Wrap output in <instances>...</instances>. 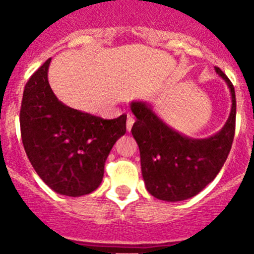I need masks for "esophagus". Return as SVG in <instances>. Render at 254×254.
I'll return each instance as SVG.
<instances>
[{"label":"esophagus","mask_w":254,"mask_h":254,"mask_svg":"<svg viewBox=\"0 0 254 254\" xmlns=\"http://www.w3.org/2000/svg\"><path fill=\"white\" fill-rule=\"evenodd\" d=\"M133 123H134V118H133V116H131V114H128V116H127V131H131V128H132V126H133Z\"/></svg>","instance_id":"esophagus-1"}]
</instances>
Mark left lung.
<instances>
[{"label":"left lung","mask_w":254,"mask_h":254,"mask_svg":"<svg viewBox=\"0 0 254 254\" xmlns=\"http://www.w3.org/2000/svg\"><path fill=\"white\" fill-rule=\"evenodd\" d=\"M215 71L230 90L232 111L223 128L207 138H190L170 128L149 103L129 104L136 117L131 132L140 149L142 178L155 198L177 202L196 196L214 181L228 158L235 133V91L228 76L219 67Z\"/></svg>","instance_id":"left-lung-1"}]
</instances>
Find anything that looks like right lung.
<instances>
[{
    "instance_id": "1",
    "label": "right lung",
    "mask_w": 254,
    "mask_h": 254,
    "mask_svg": "<svg viewBox=\"0 0 254 254\" xmlns=\"http://www.w3.org/2000/svg\"><path fill=\"white\" fill-rule=\"evenodd\" d=\"M49 64L51 58L31 75L24 89L22 145L49 188L64 196L80 197L102 183L108 155L126 133L127 116L103 120L64 105L49 86Z\"/></svg>"
}]
</instances>
